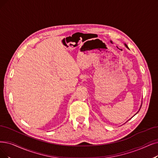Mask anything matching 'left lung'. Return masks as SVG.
Returning a JSON list of instances; mask_svg holds the SVG:
<instances>
[{
    "instance_id": "obj_1",
    "label": "left lung",
    "mask_w": 158,
    "mask_h": 158,
    "mask_svg": "<svg viewBox=\"0 0 158 158\" xmlns=\"http://www.w3.org/2000/svg\"><path fill=\"white\" fill-rule=\"evenodd\" d=\"M124 45H125V47H127V48H128V49H129V48H128V47L127 46V45H126V44H124ZM141 106H142V103H141V106H140V108H139V110H140V109H141ZM138 112H139V111H138L137 112V113ZM137 113H135V115H136V114H137Z\"/></svg>"
}]
</instances>
